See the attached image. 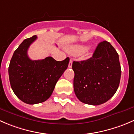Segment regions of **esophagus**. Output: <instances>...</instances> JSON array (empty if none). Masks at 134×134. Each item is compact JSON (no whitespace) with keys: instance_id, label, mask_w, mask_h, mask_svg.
I'll return each instance as SVG.
<instances>
[{"instance_id":"esophagus-1","label":"esophagus","mask_w":134,"mask_h":134,"mask_svg":"<svg viewBox=\"0 0 134 134\" xmlns=\"http://www.w3.org/2000/svg\"><path fill=\"white\" fill-rule=\"evenodd\" d=\"M72 59H70L69 61V68H71L72 67Z\"/></svg>"}]
</instances>
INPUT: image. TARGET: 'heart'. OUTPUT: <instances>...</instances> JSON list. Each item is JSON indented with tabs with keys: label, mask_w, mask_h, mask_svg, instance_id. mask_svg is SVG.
Here are the masks:
<instances>
[{
	"label": "heart",
	"mask_w": 134,
	"mask_h": 134,
	"mask_svg": "<svg viewBox=\"0 0 134 134\" xmlns=\"http://www.w3.org/2000/svg\"><path fill=\"white\" fill-rule=\"evenodd\" d=\"M87 50H88V46L82 44L73 45V46H69V47L67 48V50H68L71 54L75 55H81V54L86 52L87 51Z\"/></svg>",
	"instance_id": "b5f03b06"
}]
</instances>
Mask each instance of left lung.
Returning <instances> with one entry per match:
<instances>
[{
    "label": "left lung",
    "mask_w": 134,
    "mask_h": 134,
    "mask_svg": "<svg viewBox=\"0 0 134 134\" xmlns=\"http://www.w3.org/2000/svg\"><path fill=\"white\" fill-rule=\"evenodd\" d=\"M74 91L82 103L98 105L116 93L121 76L119 54L107 41L98 44L92 58L73 62Z\"/></svg>",
    "instance_id": "8db88e82"
}]
</instances>
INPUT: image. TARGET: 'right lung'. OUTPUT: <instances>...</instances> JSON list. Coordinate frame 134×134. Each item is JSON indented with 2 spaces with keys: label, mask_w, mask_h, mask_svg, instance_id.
I'll return each instance as SVG.
<instances>
[{
  "label": "right lung",
  "mask_w": 134,
  "mask_h": 134,
  "mask_svg": "<svg viewBox=\"0 0 134 134\" xmlns=\"http://www.w3.org/2000/svg\"><path fill=\"white\" fill-rule=\"evenodd\" d=\"M36 35L26 38L15 50L8 67L10 85L15 96L30 105L45 102L51 96L57 82L68 67L69 58L61 62L52 57L31 60L27 55Z\"/></svg>",
  "instance_id": "1"
}]
</instances>
